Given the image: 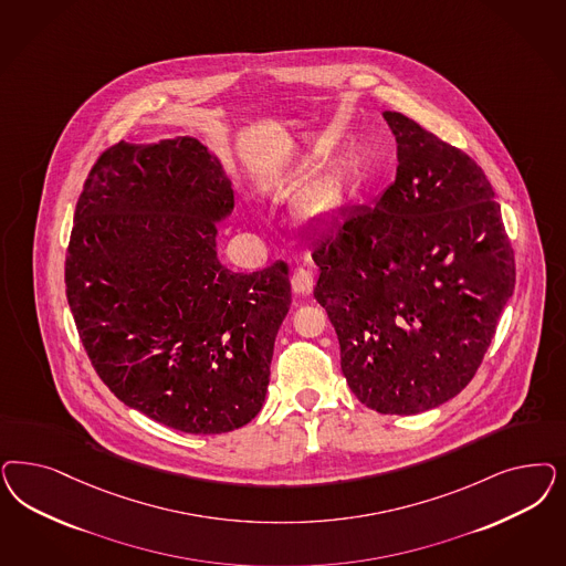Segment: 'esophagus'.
Here are the masks:
<instances>
[{"label":"esophagus","mask_w":566,"mask_h":566,"mask_svg":"<svg viewBox=\"0 0 566 566\" xmlns=\"http://www.w3.org/2000/svg\"><path fill=\"white\" fill-rule=\"evenodd\" d=\"M312 285H314V276H312L311 271H306V269H295V271H293V292L300 293V295H306V293L312 292Z\"/></svg>","instance_id":"esophagus-1"}]
</instances>
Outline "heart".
<instances>
[{"mask_svg": "<svg viewBox=\"0 0 566 566\" xmlns=\"http://www.w3.org/2000/svg\"><path fill=\"white\" fill-rule=\"evenodd\" d=\"M333 208H335V196L325 187H321L300 201L297 214L308 222H321V220L327 219Z\"/></svg>", "mask_w": 566, "mask_h": 566, "instance_id": "b5f03b06", "label": "heart"}]
</instances>
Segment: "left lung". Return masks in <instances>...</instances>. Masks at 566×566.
I'll use <instances>...</instances> for the list:
<instances>
[{
	"mask_svg": "<svg viewBox=\"0 0 566 566\" xmlns=\"http://www.w3.org/2000/svg\"><path fill=\"white\" fill-rule=\"evenodd\" d=\"M384 118L396 181L312 245L314 297L354 396L381 415H419L473 379L511 300L514 258L481 166L400 112Z\"/></svg>",
	"mask_w": 566,
	"mask_h": 566,
	"instance_id": "1",
	"label": "left lung"
}]
</instances>
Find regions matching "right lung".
Segmentation results:
<instances>
[{"mask_svg":"<svg viewBox=\"0 0 566 566\" xmlns=\"http://www.w3.org/2000/svg\"><path fill=\"white\" fill-rule=\"evenodd\" d=\"M233 189L196 137L120 142L76 201L66 297L99 379L128 408L193 436L262 410L292 304L285 262L233 273L217 254Z\"/></svg>","mask_w":566,"mask_h":566,"instance_id":"right-lung-1","label":"right lung"}]
</instances>
